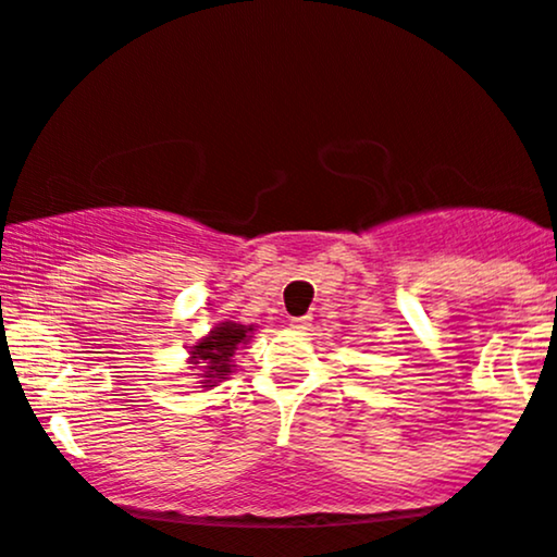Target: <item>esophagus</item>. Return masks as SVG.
<instances>
[{
	"label": "esophagus",
	"mask_w": 557,
	"mask_h": 557,
	"mask_svg": "<svg viewBox=\"0 0 557 557\" xmlns=\"http://www.w3.org/2000/svg\"><path fill=\"white\" fill-rule=\"evenodd\" d=\"M290 325L296 327V330H309V325H311V317H309V314H307V317H293Z\"/></svg>",
	"instance_id": "1"
}]
</instances>
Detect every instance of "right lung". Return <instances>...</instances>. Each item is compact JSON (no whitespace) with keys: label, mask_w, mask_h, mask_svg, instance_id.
Instances as JSON below:
<instances>
[{"label":"right lung","mask_w":557,"mask_h":557,"mask_svg":"<svg viewBox=\"0 0 557 557\" xmlns=\"http://www.w3.org/2000/svg\"><path fill=\"white\" fill-rule=\"evenodd\" d=\"M248 330L253 327H246V325H235V322H224L222 327H216L209 338L200 341L198 346H195V364H203V372L206 377H222L227 375L232 370L230 364V357L235 354L237 344H243V341H248Z\"/></svg>","instance_id":"obj_1"}]
</instances>
